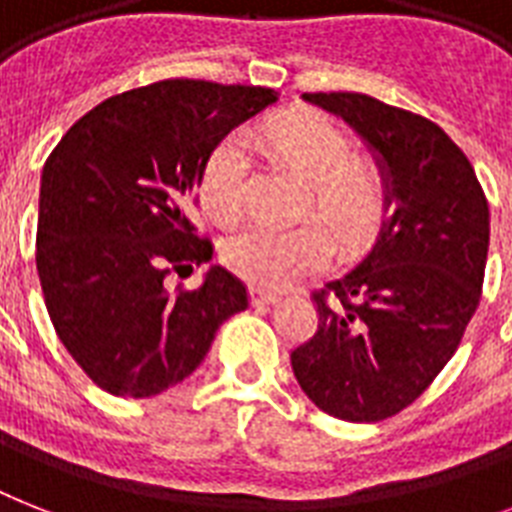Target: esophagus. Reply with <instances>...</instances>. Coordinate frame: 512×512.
I'll list each match as a JSON object with an SVG mask.
<instances>
[{"label":"esophagus","instance_id":"1","mask_svg":"<svg viewBox=\"0 0 512 512\" xmlns=\"http://www.w3.org/2000/svg\"><path fill=\"white\" fill-rule=\"evenodd\" d=\"M279 300L276 292H268V289H260V287H252V303L255 305H271Z\"/></svg>","mask_w":512,"mask_h":512}]
</instances>
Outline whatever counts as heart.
<instances>
[{"label":"heart","mask_w":512,"mask_h":512,"mask_svg":"<svg viewBox=\"0 0 512 512\" xmlns=\"http://www.w3.org/2000/svg\"><path fill=\"white\" fill-rule=\"evenodd\" d=\"M260 140L279 162L308 177L303 215H316L328 225L319 220L289 228L252 225L223 244V260L231 271L260 287H287L329 263L335 252L330 230L342 249H358L372 239L388 209V185L377 164L350 154L348 135L332 119L297 108L268 119ZM199 188L201 204L215 223H239L249 199L244 135H225L209 151Z\"/></svg>","instance_id":"heart-1"}]
</instances>
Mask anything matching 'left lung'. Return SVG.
Wrapping results in <instances>:
<instances>
[{
  "label": "left lung",
  "instance_id": "left-lung-1",
  "mask_svg": "<svg viewBox=\"0 0 512 512\" xmlns=\"http://www.w3.org/2000/svg\"><path fill=\"white\" fill-rule=\"evenodd\" d=\"M380 156L388 217L353 271L311 297L319 327L292 372L321 412L393 417L460 348L484 287L489 204L473 164L438 124L361 92H305Z\"/></svg>",
  "mask_w": 512,
  "mask_h": 512
}]
</instances>
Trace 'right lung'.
<instances>
[{"instance_id":"obj_1","label":"right lung","mask_w":512,"mask_h":512,"mask_svg":"<svg viewBox=\"0 0 512 512\" xmlns=\"http://www.w3.org/2000/svg\"><path fill=\"white\" fill-rule=\"evenodd\" d=\"M276 100L268 87L164 79L111 95L52 148L42 170L36 271L60 342L98 388L148 398L185 380L249 292L215 265L196 289L172 273L212 260L199 236L201 167Z\"/></svg>"}]
</instances>
